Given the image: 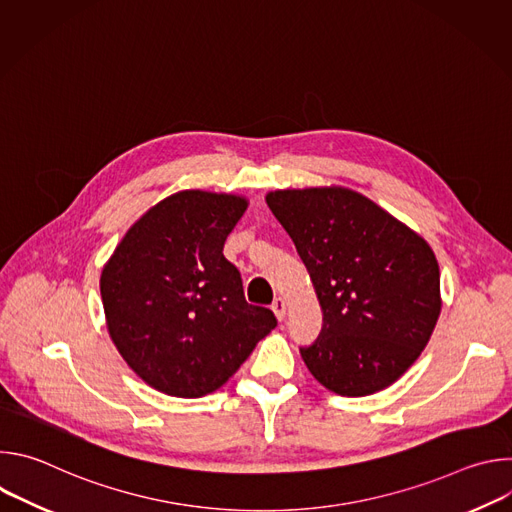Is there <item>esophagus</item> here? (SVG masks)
Returning <instances> with one entry per match:
<instances>
[{
  "label": "esophagus",
  "instance_id": "34e87169",
  "mask_svg": "<svg viewBox=\"0 0 512 512\" xmlns=\"http://www.w3.org/2000/svg\"><path fill=\"white\" fill-rule=\"evenodd\" d=\"M271 310H273V314H275V318H277L279 322H283V320H285V312H287V306H285V302H283L281 298H275V300H273V304H271Z\"/></svg>",
  "mask_w": 512,
  "mask_h": 512
}]
</instances>
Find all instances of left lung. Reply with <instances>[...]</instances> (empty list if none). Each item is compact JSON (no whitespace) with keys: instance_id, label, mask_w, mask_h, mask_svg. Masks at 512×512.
Segmentation results:
<instances>
[{"instance_id":"1","label":"left lung","mask_w":512,"mask_h":512,"mask_svg":"<svg viewBox=\"0 0 512 512\" xmlns=\"http://www.w3.org/2000/svg\"><path fill=\"white\" fill-rule=\"evenodd\" d=\"M265 202L294 241L322 308L318 340L300 348L308 371L342 397L393 385L442 312L429 243L344 186L273 190Z\"/></svg>"}]
</instances>
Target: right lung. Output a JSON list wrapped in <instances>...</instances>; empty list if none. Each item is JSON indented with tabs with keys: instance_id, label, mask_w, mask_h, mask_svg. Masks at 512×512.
I'll return each mask as SVG.
<instances>
[{
	"instance_id": "1",
	"label": "right lung",
	"mask_w": 512,
	"mask_h": 512,
	"mask_svg": "<svg viewBox=\"0 0 512 512\" xmlns=\"http://www.w3.org/2000/svg\"><path fill=\"white\" fill-rule=\"evenodd\" d=\"M249 200L182 190L129 227L101 271L109 336L152 389L196 399L221 389L277 320L251 306L223 247Z\"/></svg>"
}]
</instances>
